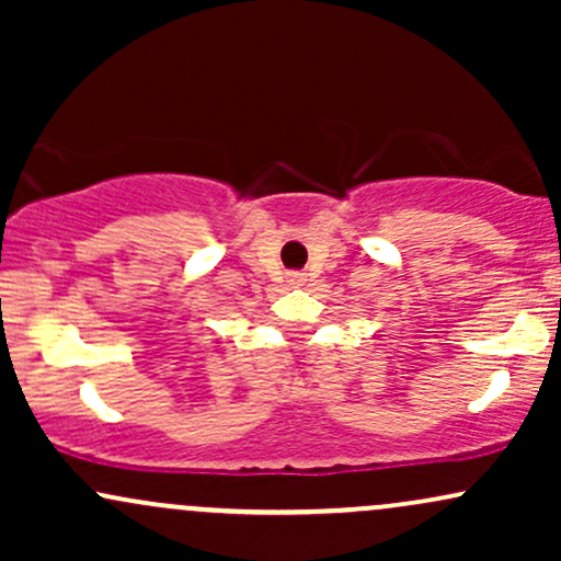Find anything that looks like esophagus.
Wrapping results in <instances>:
<instances>
[{
  "label": "esophagus",
  "mask_w": 561,
  "mask_h": 561,
  "mask_svg": "<svg viewBox=\"0 0 561 561\" xmlns=\"http://www.w3.org/2000/svg\"><path fill=\"white\" fill-rule=\"evenodd\" d=\"M287 282L293 287H302L306 285V274H300V272H293V274H287Z\"/></svg>",
  "instance_id": "obj_1"
}]
</instances>
